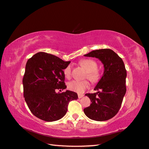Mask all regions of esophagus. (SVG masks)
I'll list each match as a JSON object with an SVG mask.
<instances>
[{
    "instance_id": "esophagus-1",
    "label": "esophagus",
    "mask_w": 149,
    "mask_h": 149,
    "mask_svg": "<svg viewBox=\"0 0 149 149\" xmlns=\"http://www.w3.org/2000/svg\"><path fill=\"white\" fill-rule=\"evenodd\" d=\"M84 95H83V94H78V98H81L82 97H84Z\"/></svg>"
}]
</instances>
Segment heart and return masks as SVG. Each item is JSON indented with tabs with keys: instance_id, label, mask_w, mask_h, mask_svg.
Masks as SVG:
<instances>
[{
	"instance_id": "heart-1",
	"label": "heart",
	"mask_w": 149,
	"mask_h": 149,
	"mask_svg": "<svg viewBox=\"0 0 149 149\" xmlns=\"http://www.w3.org/2000/svg\"><path fill=\"white\" fill-rule=\"evenodd\" d=\"M80 65L87 71V77L92 82H97L100 79V73L97 70V63L91 59H84L80 62ZM64 74L67 78H69L71 74V68L68 65L64 69ZM90 86V84L87 80H73L69 82L68 88L71 91L77 93H83Z\"/></svg>"
}]
</instances>
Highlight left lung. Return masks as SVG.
I'll list each match as a JSON object with an SVG mask.
<instances>
[{
    "label": "left lung",
    "instance_id": "8db88e82",
    "mask_svg": "<svg viewBox=\"0 0 149 149\" xmlns=\"http://www.w3.org/2000/svg\"><path fill=\"white\" fill-rule=\"evenodd\" d=\"M84 56L98 58L104 65V72L94 88L98 92L85 94L92 103L84 111L92 120H108L119 111L126 92L127 72L124 62L110 49L93 50Z\"/></svg>",
    "mask_w": 149,
    "mask_h": 149
}]
</instances>
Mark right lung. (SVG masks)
I'll use <instances>...</instances> for the list:
<instances>
[{
  "instance_id": "obj_1",
  "label": "right lung",
  "mask_w": 149,
  "mask_h": 149,
  "mask_svg": "<svg viewBox=\"0 0 149 149\" xmlns=\"http://www.w3.org/2000/svg\"><path fill=\"white\" fill-rule=\"evenodd\" d=\"M70 62L45 52L37 53L28 60L23 78L24 96L36 117L47 122L61 119L68 111L69 102L78 99L74 92H56L67 87L63 70Z\"/></svg>"
}]
</instances>
